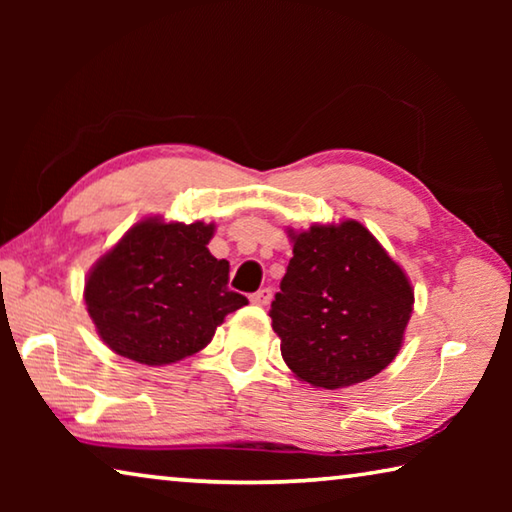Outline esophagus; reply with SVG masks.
<instances>
[{
    "instance_id": "34e87169",
    "label": "esophagus",
    "mask_w": 512,
    "mask_h": 512,
    "mask_svg": "<svg viewBox=\"0 0 512 512\" xmlns=\"http://www.w3.org/2000/svg\"><path fill=\"white\" fill-rule=\"evenodd\" d=\"M271 298H273L271 289H259V291L253 293V296H250V302H253V305H259V307H266L268 302H271Z\"/></svg>"
}]
</instances>
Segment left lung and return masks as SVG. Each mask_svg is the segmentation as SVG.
Returning <instances> with one entry per match:
<instances>
[{
    "label": "left lung",
    "instance_id": "left-lung-1",
    "mask_svg": "<svg viewBox=\"0 0 512 512\" xmlns=\"http://www.w3.org/2000/svg\"><path fill=\"white\" fill-rule=\"evenodd\" d=\"M289 237L293 257L268 311L287 366L327 391L379 375L400 352L413 311L404 271L359 221Z\"/></svg>",
    "mask_w": 512,
    "mask_h": 512
}]
</instances>
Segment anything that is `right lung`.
<instances>
[{
	"instance_id": "obj_1",
	"label": "right lung",
	"mask_w": 512,
	"mask_h": 512,
	"mask_svg": "<svg viewBox=\"0 0 512 512\" xmlns=\"http://www.w3.org/2000/svg\"><path fill=\"white\" fill-rule=\"evenodd\" d=\"M214 223L133 225L85 282V305L112 352L146 366L192 357L223 318L248 305L228 289L230 264L207 244Z\"/></svg>"
}]
</instances>
